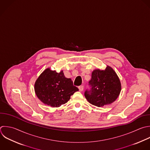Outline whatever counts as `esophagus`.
I'll return each mask as SVG.
<instances>
[{
  "instance_id": "34e87169",
  "label": "esophagus",
  "mask_w": 150,
  "mask_h": 150,
  "mask_svg": "<svg viewBox=\"0 0 150 150\" xmlns=\"http://www.w3.org/2000/svg\"><path fill=\"white\" fill-rule=\"evenodd\" d=\"M79 91H82L83 90V89H84V87H83V86H80L79 87Z\"/></svg>"
}]
</instances>
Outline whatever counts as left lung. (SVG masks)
<instances>
[{"instance_id": "obj_1", "label": "left lung", "mask_w": 150, "mask_h": 150, "mask_svg": "<svg viewBox=\"0 0 150 150\" xmlns=\"http://www.w3.org/2000/svg\"><path fill=\"white\" fill-rule=\"evenodd\" d=\"M89 84L91 90L86 91L84 96L90 104L98 107L112 103L121 90L119 77L109 66L104 70L99 69L94 70Z\"/></svg>"}]
</instances>
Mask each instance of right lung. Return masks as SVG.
<instances>
[{"label": "right lung", "instance_id": "add662e5", "mask_svg": "<svg viewBox=\"0 0 150 150\" xmlns=\"http://www.w3.org/2000/svg\"><path fill=\"white\" fill-rule=\"evenodd\" d=\"M77 91L78 88L73 86L71 79L64 76L63 70L57 73L50 68L45 69L35 83V91L38 98L52 107L64 104Z\"/></svg>", "mask_w": 150, "mask_h": 150}]
</instances>
